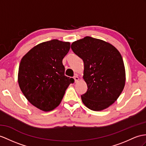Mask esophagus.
Instances as JSON below:
<instances>
[{"label":"esophagus","instance_id":"obj_1","mask_svg":"<svg viewBox=\"0 0 146 146\" xmlns=\"http://www.w3.org/2000/svg\"><path fill=\"white\" fill-rule=\"evenodd\" d=\"M74 80H75V82H77L79 80V77L77 76V75H76V76H74Z\"/></svg>","mask_w":146,"mask_h":146}]
</instances>
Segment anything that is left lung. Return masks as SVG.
<instances>
[{
    "label": "left lung",
    "instance_id": "obj_1",
    "mask_svg": "<svg viewBox=\"0 0 146 146\" xmlns=\"http://www.w3.org/2000/svg\"><path fill=\"white\" fill-rule=\"evenodd\" d=\"M71 49L84 64L83 79L88 89L81 95L83 104L94 111L108 108L125 85V68L120 52L109 42L90 36L73 42Z\"/></svg>",
    "mask_w": 146,
    "mask_h": 146
}]
</instances>
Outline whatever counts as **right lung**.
<instances>
[{"label": "right lung", "mask_w": 146, "mask_h": 146, "mask_svg": "<svg viewBox=\"0 0 146 146\" xmlns=\"http://www.w3.org/2000/svg\"><path fill=\"white\" fill-rule=\"evenodd\" d=\"M70 42L58 40L41 42L31 49L21 60L18 82L31 105L50 111L61 104L65 92L74 80L64 75L62 59Z\"/></svg>", "instance_id": "right-lung-1"}]
</instances>
